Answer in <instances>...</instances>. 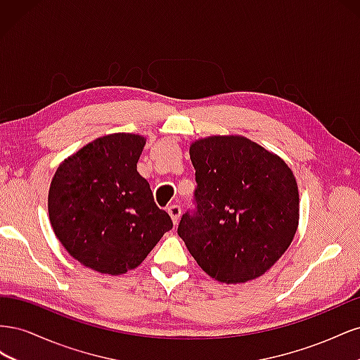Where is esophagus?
<instances>
[{
  "instance_id": "34e87169",
  "label": "esophagus",
  "mask_w": 360,
  "mask_h": 360,
  "mask_svg": "<svg viewBox=\"0 0 360 360\" xmlns=\"http://www.w3.org/2000/svg\"><path fill=\"white\" fill-rule=\"evenodd\" d=\"M168 213H169V216H171L172 222L177 224L179 217H180V214H181V207L177 205V204H172V205L168 207Z\"/></svg>"
}]
</instances>
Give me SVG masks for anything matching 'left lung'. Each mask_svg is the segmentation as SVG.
I'll use <instances>...</instances> for the list:
<instances>
[{
  "instance_id": "1",
  "label": "left lung",
  "mask_w": 360,
  "mask_h": 360,
  "mask_svg": "<svg viewBox=\"0 0 360 360\" xmlns=\"http://www.w3.org/2000/svg\"><path fill=\"white\" fill-rule=\"evenodd\" d=\"M195 210L179 236L207 275L242 284L274 266L299 225V191L279 156L245 136H209L189 148Z\"/></svg>"
}]
</instances>
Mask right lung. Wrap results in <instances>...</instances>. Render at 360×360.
I'll use <instances>...</instances> for the list:
<instances>
[{
    "label": "right lung",
    "instance_id": "obj_1",
    "mask_svg": "<svg viewBox=\"0 0 360 360\" xmlns=\"http://www.w3.org/2000/svg\"><path fill=\"white\" fill-rule=\"evenodd\" d=\"M146 138L112 134L64 160L48 195L49 221L68 252L85 267L122 275L143 263L172 228L136 171Z\"/></svg>",
    "mask_w": 360,
    "mask_h": 360
}]
</instances>
